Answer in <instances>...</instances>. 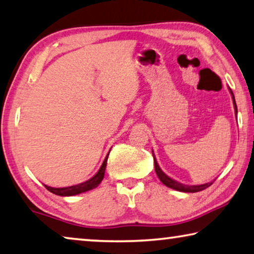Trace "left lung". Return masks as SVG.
Returning a JSON list of instances; mask_svg holds the SVG:
<instances>
[{
    "instance_id": "obj_1",
    "label": "left lung",
    "mask_w": 254,
    "mask_h": 254,
    "mask_svg": "<svg viewBox=\"0 0 254 254\" xmlns=\"http://www.w3.org/2000/svg\"><path fill=\"white\" fill-rule=\"evenodd\" d=\"M229 90H231V89H229ZM231 94H232V98H233V104H234L235 113H236V115H237V106H236V103H235L234 94H233L232 90H231ZM152 156H154V152H152ZM154 163H155V171H156L157 176H158V179L162 181V183L164 185H166V187L173 189V190H176V191H180V192L194 193V192L202 191V190H204V189L209 188L212 184V182L206 183V184H201V185H187V184L180 183V182H178V181L171 179L170 176H167L162 170H160V167H159L158 163H157L155 156H154Z\"/></svg>"
}]
</instances>
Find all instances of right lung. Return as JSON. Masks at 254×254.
<instances>
[{
    "label": "right lung",
    "instance_id": "obj_1",
    "mask_svg": "<svg viewBox=\"0 0 254 254\" xmlns=\"http://www.w3.org/2000/svg\"><path fill=\"white\" fill-rule=\"evenodd\" d=\"M108 154H110V152H108ZM108 154L105 157V159H104V162L102 164V166H100L99 171L96 173V174L92 176L90 180L86 181V182L76 184V185H72V187H67V188H51V187H47V185H45V188L50 192L54 193V194L62 195V196L75 195V194H79V193L89 191V190H92V189L97 188L104 179V174H105V168H106V164H107Z\"/></svg>",
    "mask_w": 254,
    "mask_h": 254
}]
</instances>
